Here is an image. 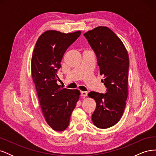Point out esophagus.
<instances>
[{
    "instance_id": "1",
    "label": "esophagus",
    "mask_w": 156,
    "mask_h": 156,
    "mask_svg": "<svg viewBox=\"0 0 156 156\" xmlns=\"http://www.w3.org/2000/svg\"><path fill=\"white\" fill-rule=\"evenodd\" d=\"M81 96H83V97H85L88 95V92H84V91H81Z\"/></svg>"
}]
</instances>
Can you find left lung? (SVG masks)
<instances>
[{"mask_svg": "<svg viewBox=\"0 0 156 156\" xmlns=\"http://www.w3.org/2000/svg\"><path fill=\"white\" fill-rule=\"evenodd\" d=\"M95 53L101 81L107 88L105 94L88 93L96 102L92 115L94 124L101 129L115 125L123 115L127 98L129 56L124 44L107 27H98L84 33Z\"/></svg>", "mask_w": 156, "mask_h": 156, "instance_id": "left-lung-1", "label": "left lung"}]
</instances>
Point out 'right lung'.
Instances as JSON below:
<instances>
[{"label": "right lung", "instance_id": "add662e5", "mask_svg": "<svg viewBox=\"0 0 156 156\" xmlns=\"http://www.w3.org/2000/svg\"><path fill=\"white\" fill-rule=\"evenodd\" d=\"M81 33L45 31L37 39L32 53V76L41 111L47 123L56 131L68 127L81 94L78 90L65 88L56 83L65 52Z\"/></svg>", "mask_w": 156, "mask_h": 156}]
</instances>
